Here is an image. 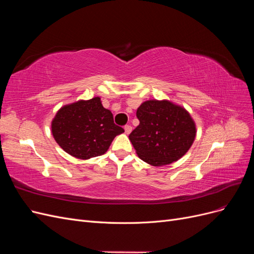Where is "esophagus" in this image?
Instances as JSON below:
<instances>
[{"instance_id": "34e87169", "label": "esophagus", "mask_w": 254, "mask_h": 254, "mask_svg": "<svg viewBox=\"0 0 254 254\" xmlns=\"http://www.w3.org/2000/svg\"><path fill=\"white\" fill-rule=\"evenodd\" d=\"M124 129H125V132L127 133V134H129L130 132H131V130H132V127L130 126V125H126L125 127H124Z\"/></svg>"}]
</instances>
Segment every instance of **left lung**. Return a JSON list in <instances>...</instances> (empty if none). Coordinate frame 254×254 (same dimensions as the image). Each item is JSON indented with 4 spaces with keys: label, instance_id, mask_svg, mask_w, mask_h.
<instances>
[{
    "label": "left lung",
    "instance_id": "left-lung-1",
    "mask_svg": "<svg viewBox=\"0 0 254 254\" xmlns=\"http://www.w3.org/2000/svg\"><path fill=\"white\" fill-rule=\"evenodd\" d=\"M140 124L129 134L136 155L152 166L182 158L194 143L196 125L183 107L170 101L144 102L136 110Z\"/></svg>",
    "mask_w": 254,
    "mask_h": 254
}]
</instances>
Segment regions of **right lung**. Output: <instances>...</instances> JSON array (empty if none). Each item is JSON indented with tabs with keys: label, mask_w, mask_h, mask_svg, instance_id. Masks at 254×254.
<instances>
[{
	"label": "right lung",
	"mask_w": 254,
	"mask_h": 254,
	"mask_svg": "<svg viewBox=\"0 0 254 254\" xmlns=\"http://www.w3.org/2000/svg\"><path fill=\"white\" fill-rule=\"evenodd\" d=\"M123 132L98 96L61 107L52 121V133L58 145L81 160L104 155L114 137Z\"/></svg>",
	"instance_id": "1"
}]
</instances>
